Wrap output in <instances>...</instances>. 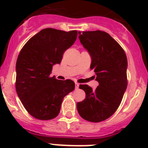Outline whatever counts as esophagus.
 I'll list each match as a JSON object with an SVG mask.
<instances>
[{
    "mask_svg": "<svg viewBox=\"0 0 148 148\" xmlns=\"http://www.w3.org/2000/svg\"><path fill=\"white\" fill-rule=\"evenodd\" d=\"M79 85H80V84H78V83H75V88H76V89H78V88H79Z\"/></svg>",
    "mask_w": 148,
    "mask_h": 148,
    "instance_id": "34e87169",
    "label": "esophagus"
}]
</instances>
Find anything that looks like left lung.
<instances>
[{
    "mask_svg": "<svg viewBox=\"0 0 148 148\" xmlns=\"http://www.w3.org/2000/svg\"><path fill=\"white\" fill-rule=\"evenodd\" d=\"M79 39L91 56L90 69L96 74L98 87L80 85L86 98L77 108L84 120L99 123L115 113L127 87V58L123 49L109 34L101 31L79 32Z\"/></svg>",
    "mask_w": 148,
    "mask_h": 148,
    "instance_id": "1",
    "label": "left lung"
}]
</instances>
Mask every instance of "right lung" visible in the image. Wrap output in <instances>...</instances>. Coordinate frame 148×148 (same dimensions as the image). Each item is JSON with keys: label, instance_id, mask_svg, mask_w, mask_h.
Listing matches in <instances>:
<instances>
[{"label": "right lung", "instance_id": "obj_1", "mask_svg": "<svg viewBox=\"0 0 148 148\" xmlns=\"http://www.w3.org/2000/svg\"><path fill=\"white\" fill-rule=\"evenodd\" d=\"M77 37V31L45 28L30 38L16 61V89L26 110L34 118L56 117L65 95L75 88L71 80L50 77L53 66L59 64L64 51Z\"/></svg>", "mask_w": 148, "mask_h": 148}]
</instances>
